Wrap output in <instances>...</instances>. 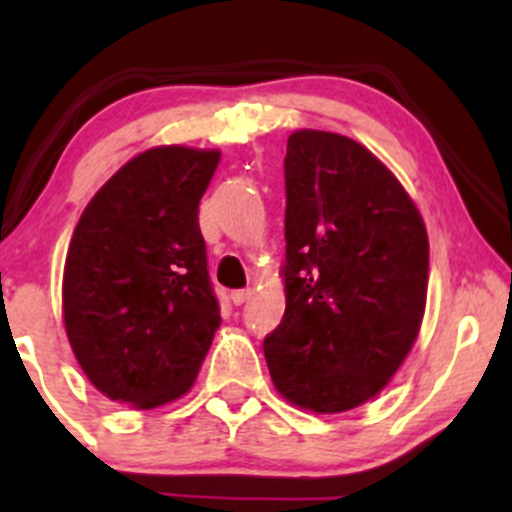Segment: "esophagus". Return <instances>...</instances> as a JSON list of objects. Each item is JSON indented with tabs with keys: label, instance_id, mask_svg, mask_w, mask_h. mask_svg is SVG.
Segmentation results:
<instances>
[{
	"label": "esophagus",
	"instance_id": "1",
	"mask_svg": "<svg viewBox=\"0 0 512 512\" xmlns=\"http://www.w3.org/2000/svg\"><path fill=\"white\" fill-rule=\"evenodd\" d=\"M230 299H232V304H237V307H240V304H245L247 299H250V289H235V292L230 294Z\"/></svg>",
	"mask_w": 512,
	"mask_h": 512
}]
</instances>
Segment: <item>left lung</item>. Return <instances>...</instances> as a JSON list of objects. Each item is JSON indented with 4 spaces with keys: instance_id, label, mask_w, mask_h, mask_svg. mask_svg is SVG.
Returning <instances> with one entry per match:
<instances>
[{
    "instance_id": "1",
    "label": "left lung",
    "mask_w": 512,
    "mask_h": 512,
    "mask_svg": "<svg viewBox=\"0 0 512 512\" xmlns=\"http://www.w3.org/2000/svg\"><path fill=\"white\" fill-rule=\"evenodd\" d=\"M285 193L287 307L265 359L289 404L342 414L374 399L414 347L426 225L394 173L339 133L287 138Z\"/></svg>"
}]
</instances>
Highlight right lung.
<instances>
[{
  "label": "right lung",
  "mask_w": 512,
  "mask_h": 512,
  "mask_svg": "<svg viewBox=\"0 0 512 512\" xmlns=\"http://www.w3.org/2000/svg\"><path fill=\"white\" fill-rule=\"evenodd\" d=\"M218 151L160 146L86 205L64 265V324L91 384L156 409L193 386L220 327L198 205Z\"/></svg>",
  "instance_id": "right-lung-1"
}]
</instances>
